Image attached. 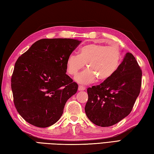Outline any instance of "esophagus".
Listing matches in <instances>:
<instances>
[{"instance_id": "esophagus-1", "label": "esophagus", "mask_w": 154, "mask_h": 154, "mask_svg": "<svg viewBox=\"0 0 154 154\" xmlns=\"http://www.w3.org/2000/svg\"><path fill=\"white\" fill-rule=\"evenodd\" d=\"M85 87H83V86H81V85H79V87H78V90L79 91H84V90H85Z\"/></svg>"}]
</instances>
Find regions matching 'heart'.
Wrapping results in <instances>:
<instances>
[{"label":"heart","instance_id":"b5f03b06","mask_svg":"<svg viewBox=\"0 0 154 154\" xmlns=\"http://www.w3.org/2000/svg\"><path fill=\"white\" fill-rule=\"evenodd\" d=\"M122 53L118 47L89 43L80 48L79 55L71 54L67 60V71L75 75L81 69L88 68L75 77L77 82L83 84L107 80L115 74L122 61Z\"/></svg>","mask_w":154,"mask_h":154}]
</instances>
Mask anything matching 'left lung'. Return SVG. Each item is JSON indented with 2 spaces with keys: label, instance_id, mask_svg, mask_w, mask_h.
Returning <instances> with one entry per match:
<instances>
[{
  "label": "left lung",
  "instance_id": "8db88e82",
  "mask_svg": "<svg viewBox=\"0 0 154 154\" xmlns=\"http://www.w3.org/2000/svg\"><path fill=\"white\" fill-rule=\"evenodd\" d=\"M142 71L134 56L127 53L113 75L87 89L85 113L94 124L109 127L128 116L140 93Z\"/></svg>",
  "mask_w": 154,
  "mask_h": 154
}]
</instances>
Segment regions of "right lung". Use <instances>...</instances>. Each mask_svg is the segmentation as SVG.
<instances>
[{"label":"right lung","mask_w":154,"mask_h":154,"mask_svg":"<svg viewBox=\"0 0 154 154\" xmlns=\"http://www.w3.org/2000/svg\"><path fill=\"white\" fill-rule=\"evenodd\" d=\"M80 41L43 38L15 63L11 77L14 106L30 124L47 128L61 117L65 105L78 89L66 74L67 60Z\"/></svg>","instance_id":"right-lung-1"}]
</instances>
